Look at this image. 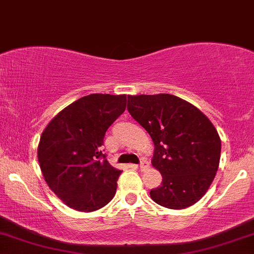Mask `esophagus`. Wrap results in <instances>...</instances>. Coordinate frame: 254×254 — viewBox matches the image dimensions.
<instances>
[{
  "label": "esophagus",
  "mask_w": 254,
  "mask_h": 254,
  "mask_svg": "<svg viewBox=\"0 0 254 254\" xmlns=\"http://www.w3.org/2000/svg\"><path fill=\"white\" fill-rule=\"evenodd\" d=\"M146 165H147V161L145 160V159H141V161H140V164H139V166H137V167L143 168V167H145Z\"/></svg>",
  "instance_id": "1"
}]
</instances>
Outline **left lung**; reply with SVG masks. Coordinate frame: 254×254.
<instances>
[{
	"label": "left lung",
	"instance_id": "obj_1",
	"mask_svg": "<svg viewBox=\"0 0 254 254\" xmlns=\"http://www.w3.org/2000/svg\"><path fill=\"white\" fill-rule=\"evenodd\" d=\"M127 109L154 142L152 165L162 175L151 190L156 203L172 209L199 201L213 181L221 141L208 118L190 102L171 95H128Z\"/></svg>",
	"mask_w": 254,
	"mask_h": 254
}]
</instances>
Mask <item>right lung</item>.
Segmentation results:
<instances>
[{"instance_id":"add662e5","label":"right lung","mask_w":254,"mask_h":254,"mask_svg":"<svg viewBox=\"0 0 254 254\" xmlns=\"http://www.w3.org/2000/svg\"><path fill=\"white\" fill-rule=\"evenodd\" d=\"M126 95L90 94L59 113L41 135L37 158L46 183L69 207L93 212L111 201L121 172L101 151Z\"/></svg>"}]
</instances>
